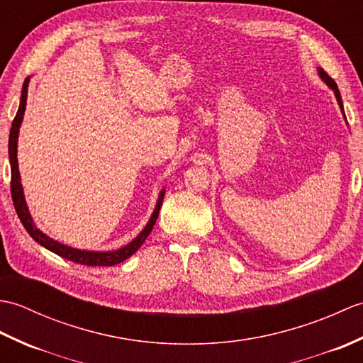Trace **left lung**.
I'll return each instance as SVG.
<instances>
[{"mask_svg":"<svg viewBox=\"0 0 363 363\" xmlns=\"http://www.w3.org/2000/svg\"><path fill=\"white\" fill-rule=\"evenodd\" d=\"M318 74L321 76V79L325 81L328 86L334 90V94H335V98H337V103H338V106H340V109H342V112H343V117H345V111H343V103H342V96H340V91H338V89H337V84H335V81L333 79V78H329V76L326 74V72L323 70V68H318Z\"/></svg>","mask_w":363,"mask_h":363,"instance_id":"8db88e82","label":"left lung"}]
</instances>
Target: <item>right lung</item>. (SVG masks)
<instances>
[{
	"label": "right lung",
	"mask_w": 363,
	"mask_h": 363,
	"mask_svg": "<svg viewBox=\"0 0 363 363\" xmlns=\"http://www.w3.org/2000/svg\"><path fill=\"white\" fill-rule=\"evenodd\" d=\"M28 86H29V78L25 79V84H23V90H21V98H20V107L18 112L15 115V118L12 121V128H11V134H9V160H11V194H12V201L15 206V211H17V215L20 221L23 223V226L28 230V234L34 238V240L45 246L46 250H50L51 252L57 254V256L64 257L67 260L76 262V264L81 265H87V267H112L117 265L120 262L126 260L128 257L133 256V254L140 248L143 242L146 240V237L150 235L154 225H156V220L159 217V211L162 201H164V195L165 190L160 191L156 209H154L150 221L146 223V226L143 230L138 234L133 242L128 243L126 246H123L120 250L115 251H87V250H76L72 248V246H67L64 243H59L56 240H52L46 234H43L40 229L35 228L33 217L28 211V206L25 201V195H23V187H21V179H20V172H18V160H17V142H18V130L23 121V115H25L26 109V99H28Z\"/></svg>",
	"instance_id": "1"
}]
</instances>
